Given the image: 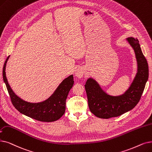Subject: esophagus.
Instances as JSON below:
<instances>
[{
    "instance_id": "34e87169",
    "label": "esophagus",
    "mask_w": 152,
    "mask_h": 152,
    "mask_svg": "<svg viewBox=\"0 0 152 152\" xmlns=\"http://www.w3.org/2000/svg\"><path fill=\"white\" fill-rule=\"evenodd\" d=\"M75 75L78 78H81L84 75V70L83 68H78L75 72Z\"/></svg>"
}]
</instances>
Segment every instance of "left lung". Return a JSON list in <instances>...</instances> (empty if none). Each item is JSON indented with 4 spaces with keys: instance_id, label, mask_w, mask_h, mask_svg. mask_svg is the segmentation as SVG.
<instances>
[{
    "instance_id": "obj_1",
    "label": "left lung",
    "mask_w": 152,
    "mask_h": 152,
    "mask_svg": "<svg viewBox=\"0 0 152 152\" xmlns=\"http://www.w3.org/2000/svg\"><path fill=\"white\" fill-rule=\"evenodd\" d=\"M127 40L134 50L138 69L134 80L122 95L107 94L93 79L89 78L85 84L89 107L94 115L101 118L119 116L135 107L139 102L148 78V66L137 38L129 37Z\"/></svg>"
}]
</instances>
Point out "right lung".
<instances>
[{"label": "right lung", "instance_id": "1", "mask_svg": "<svg viewBox=\"0 0 152 152\" xmlns=\"http://www.w3.org/2000/svg\"><path fill=\"white\" fill-rule=\"evenodd\" d=\"M9 56L6 59L3 68V79L9 94L11 102L20 113L41 122H54L60 118L65 113L66 100L74 84L73 76L64 80L48 99L38 103L26 102L18 97L8 83L5 75V67Z\"/></svg>", "mask_w": 152, "mask_h": 152}]
</instances>
